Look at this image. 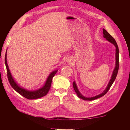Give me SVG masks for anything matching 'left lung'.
I'll use <instances>...</instances> for the list:
<instances>
[{
	"mask_svg": "<svg viewBox=\"0 0 130 130\" xmlns=\"http://www.w3.org/2000/svg\"><path fill=\"white\" fill-rule=\"evenodd\" d=\"M103 34H104V37L105 38L106 40L107 41H108L109 42L112 43V44H113L115 45V46H116V67L113 70V72L112 74V75L111 77V80H110L109 83L107 85V88H106V89L104 90V91L101 94H99V95H98L95 96H94V97H92V98H86L85 96H84L83 95H82V94L80 93V92L78 91V90L77 89V87L76 86V85L75 84V81L73 82V88L75 90V91L76 93L77 96H78V98H81V99H83L84 100H95L98 99V98H99L101 96H104V95L107 93V92L108 91L109 88H111V86L112 85L113 82L115 81L116 78L117 77V74L118 72V70H119V48H118V46L117 45V43L116 41V40L114 39V38L111 36V35H110L107 31H106L105 29H103Z\"/></svg>",
	"mask_w": 130,
	"mask_h": 130,
	"instance_id": "1",
	"label": "left lung"
}]
</instances>
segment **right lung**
Wrapping results in <instances>:
<instances>
[{"label": "right lung", "mask_w": 130, "mask_h": 130, "mask_svg": "<svg viewBox=\"0 0 130 130\" xmlns=\"http://www.w3.org/2000/svg\"><path fill=\"white\" fill-rule=\"evenodd\" d=\"M5 63L6 67L7 78H8V80L10 82L11 86H12V87L15 91L17 92L19 94H20L21 95H22L23 96L25 97L27 99H36L46 95L47 93H48L49 90L50 88L53 78L55 76V75L56 72H57V70H55V71L52 72L49 75V76H48V78H47V80L46 81L45 85L42 88H41V89H39L37 90H35V91H29V90L23 89L19 87V86H18L14 81L13 77H12L8 65H7V63L6 53L5 54Z\"/></svg>", "instance_id": "1"}]
</instances>
